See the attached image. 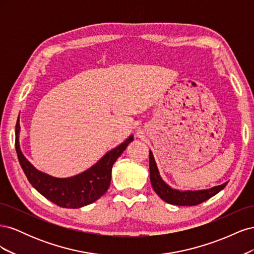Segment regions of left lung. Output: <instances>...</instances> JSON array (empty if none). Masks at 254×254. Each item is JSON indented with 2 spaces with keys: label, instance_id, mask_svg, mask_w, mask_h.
<instances>
[{
  "label": "left lung",
  "instance_id": "1",
  "mask_svg": "<svg viewBox=\"0 0 254 254\" xmlns=\"http://www.w3.org/2000/svg\"><path fill=\"white\" fill-rule=\"evenodd\" d=\"M149 174L152 189L156 191L157 195L165 202L176 205H197L219 193L222 189H225L228 183L226 182L221 184V186L214 187L209 190L184 191L174 190L170 186H167L162 178H161L157 164L155 162V158H153L151 151H149Z\"/></svg>",
  "mask_w": 254,
  "mask_h": 254
}]
</instances>
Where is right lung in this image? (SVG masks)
Returning <instances> with one entry per match:
<instances>
[{
  "label": "right lung",
  "instance_id": "1",
  "mask_svg": "<svg viewBox=\"0 0 254 254\" xmlns=\"http://www.w3.org/2000/svg\"><path fill=\"white\" fill-rule=\"evenodd\" d=\"M20 124L16 125V150L20 165L29 183L53 203L66 209H77L88 205L101 198L109 189L112 166L122 155L127 145L133 141V136L108 151L106 155L86 172L70 178H55L41 173L23 156L19 145Z\"/></svg>",
  "mask_w": 254,
  "mask_h": 254
}]
</instances>
